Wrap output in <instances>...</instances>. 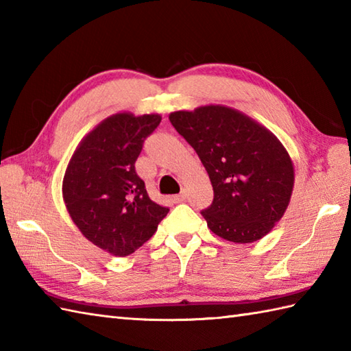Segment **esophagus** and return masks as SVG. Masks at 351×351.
Listing matches in <instances>:
<instances>
[{
	"label": "esophagus",
	"mask_w": 351,
	"mask_h": 351,
	"mask_svg": "<svg viewBox=\"0 0 351 351\" xmlns=\"http://www.w3.org/2000/svg\"><path fill=\"white\" fill-rule=\"evenodd\" d=\"M171 199H173V202H176V204L184 202V200H185V193L182 191L181 195H176V196H173V197H171Z\"/></svg>",
	"instance_id": "esophagus-1"
}]
</instances>
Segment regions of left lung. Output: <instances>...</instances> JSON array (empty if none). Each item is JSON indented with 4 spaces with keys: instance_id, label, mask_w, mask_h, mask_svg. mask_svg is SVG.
Wrapping results in <instances>:
<instances>
[{
    "instance_id": "left-lung-1",
    "label": "left lung",
    "mask_w": 351,
    "mask_h": 351,
    "mask_svg": "<svg viewBox=\"0 0 351 351\" xmlns=\"http://www.w3.org/2000/svg\"><path fill=\"white\" fill-rule=\"evenodd\" d=\"M169 121L210 175L214 199L202 210L208 228L243 244L270 232L294 187L293 161L278 137L249 116L223 106L175 111Z\"/></svg>"
}]
</instances>
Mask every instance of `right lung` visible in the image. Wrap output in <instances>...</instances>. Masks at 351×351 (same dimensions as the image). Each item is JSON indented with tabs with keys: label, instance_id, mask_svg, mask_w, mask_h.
Listing matches in <instances>:
<instances>
[{
	"label": "right lung",
	"instance_id": "right-lung-1",
	"mask_svg": "<svg viewBox=\"0 0 351 351\" xmlns=\"http://www.w3.org/2000/svg\"><path fill=\"white\" fill-rule=\"evenodd\" d=\"M160 114L117 113L81 140L63 178V199L88 241L128 256L151 238L169 213L149 197L136 161Z\"/></svg>",
	"mask_w": 351,
	"mask_h": 351
}]
</instances>
